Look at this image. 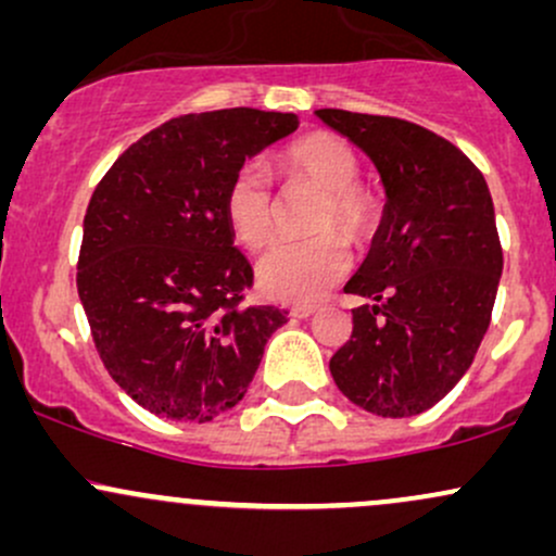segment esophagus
Masks as SVG:
<instances>
[{"label":"esophagus","mask_w":556,"mask_h":556,"mask_svg":"<svg viewBox=\"0 0 556 556\" xmlns=\"http://www.w3.org/2000/svg\"><path fill=\"white\" fill-rule=\"evenodd\" d=\"M316 314V305H295V308H292V316L295 318H311Z\"/></svg>","instance_id":"34e87169"}]
</instances>
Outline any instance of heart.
Masks as SVG:
<instances>
[{
  "label": "heart",
  "mask_w": 556,
  "mask_h": 556,
  "mask_svg": "<svg viewBox=\"0 0 556 556\" xmlns=\"http://www.w3.org/2000/svg\"><path fill=\"white\" fill-rule=\"evenodd\" d=\"M282 169L290 180L321 193L314 232L318 238L277 242L256 266L258 287L282 303H311L334 287L350 269V242L371 240L381 219V203L358 182L361 162L348 140L329 132H311L285 149ZM229 229L251 251H258L274 232V193L258 164H242L225 193ZM337 231H342L337 236Z\"/></svg>",
  "instance_id": "b5f03b06"
}]
</instances>
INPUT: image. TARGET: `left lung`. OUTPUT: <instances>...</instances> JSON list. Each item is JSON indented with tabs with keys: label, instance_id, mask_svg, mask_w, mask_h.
Returning <instances> with one entry per match:
<instances>
[{
	"label": "left lung",
	"instance_id": "left-lung-1",
	"mask_svg": "<svg viewBox=\"0 0 556 556\" xmlns=\"http://www.w3.org/2000/svg\"><path fill=\"white\" fill-rule=\"evenodd\" d=\"M374 162L387 203L371 251L344 292L353 334L329 371L350 402L384 418L429 410L473 363L502 277L494 203L457 146L416 123L318 110Z\"/></svg>",
	"mask_w": 556,
	"mask_h": 556
}]
</instances>
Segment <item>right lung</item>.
I'll return each mask as SVG.
<instances>
[{
    "instance_id": "right-lung-1",
    "label": "right lung",
    "mask_w": 556,
    "mask_h": 556,
    "mask_svg": "<svg viewBox=\"0 0 556 556\" xmlns=\"http://www.w3.org/2000/svg\"><path fill=\"white\" fill-rule=\"evenodd\" d=\"M292 130L290 112L182 114L96 185L78 295L104 368L154 416L206 424L238 405L287 321L274 305H242L253 269L235 248L225 193L245 159Z\"/></svg>"
}]
</instances>
